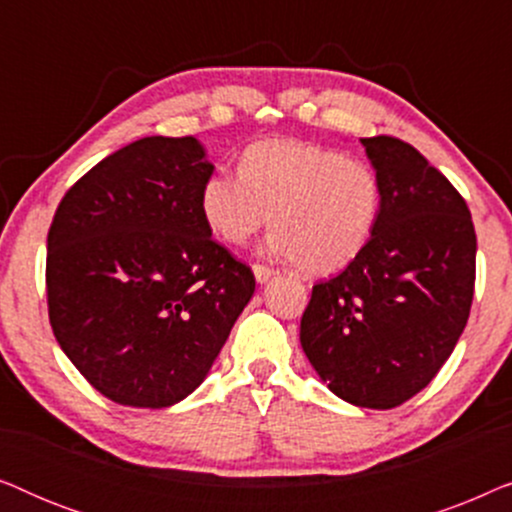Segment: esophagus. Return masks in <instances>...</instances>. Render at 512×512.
I'll return each mask as SVG.
<instances>
[{
	"label": "esophagus",
	"instance_id": "esophagus-1",
	"mask_svg": "<svg viewBox=\"0 0 512 512\" xmlns=\"http://www.w3.org/2000/svg\"><path fill=\"white\" fill-rule=\"evenodd\" d=\"M275 275H277L275 268H268V265H263V263H254V277H256V282L265 284V282H268V279H272Z\"/></svg>",
	"mask_w": 512,
	"mask_h": 512
}]
</instances>
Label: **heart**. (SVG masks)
I'll return each mask as SVG.
<instances>
[{"label":"heart","instance_id":"obj_1","mask_svg":"<svg viewBox=\"0 0 512 512\" xmlns=\"http://www.w3.org/2000/svg\"><path fill=\"white\" fill-rule=\"evenodd\" d=\"M382 200V179L368 160L270 137L244 149L240 172L223 170L205 181L200 212L228 244H244L270 221L272 251L307 275H326L361 254Z\"/></svg>","mask_w":512,"mask_h":512}]
</instances>
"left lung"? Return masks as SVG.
<instances>
[{
  "label": "left lung",
  "mask_w": 512,
  "mask_h": 512,
  "mask_svg": "<svg viewBox=\"0 0 512 512\" xmlns=\"http://www.w3.org/2000/svg\"><path fill=\"white\" fill-rule=\"evenodd\" d=\"M382 179V212L340 275L312 286L300 345L328 389L389 410L419 394L464 333L475 289L466 200L415 146L361 139Z\"/></svg>",
  "instance_id": "obj_1"
}]
</instances>
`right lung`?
I'll use <instances>...</instances> for the list:
<instances>
[{
	"label": "right lung",
	"mask_w": 512,
	"mask_h": 512,
	"mask_svg": "<svg viewBox=\"0 0 512 512\" xmlns=\"http://www.w3.org/2000/svg\"><path fill=\"white\" fill-rule=\"evenodd\" d=\"M195 137H144L65 193L48 230L53 335L109 401L167 408L205 380L254 296L247 263L212 240Z\"/></svg>",
	"instance_id": "obj_1"
}]
</instances>
